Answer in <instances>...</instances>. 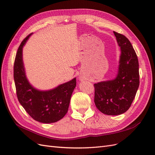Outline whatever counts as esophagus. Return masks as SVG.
<instances>
[{
  "mask_svg": "<svg viewBox=\"0 0 155 155\" xmlns=\"http://www.w3.org/2000/svg\"><path fill=\"white\" fill-rule=\"evenodd\" d=\"M79 79H80L81 81H83V80H84L85 78L84 76H80V77H79Z\"/></svg>",
  "mask_w": 155,
  "mask_h": 155,
  "instance_id": "1",
  "label": "esophagus"
}]
</instances>
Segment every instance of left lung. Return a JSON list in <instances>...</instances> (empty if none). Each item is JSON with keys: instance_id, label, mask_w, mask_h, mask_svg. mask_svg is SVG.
<instances>
[{"instance_id": "obj_1", "label": "left lung", "mask_w": 155, "mask_h": 155, "mask_svg": "<svg viewBox=\"0 0 155 155\" xmlns=\"http://www.w3.org/2000/svg\"><path fill=\"white\" fill-rule=\"evenodd\" d=\"M114 34L121 48L117 76L94 84L96 107L109 116L120 115L129 110L140 84L139 63L133 47L124 35Z\"/></svg>"}]
</instances>
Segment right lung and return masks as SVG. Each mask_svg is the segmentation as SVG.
Returning <instances> with one entry per match:
<instances>
[{
  "mask_svg": "<svg viewBox=\"0 0 155 155\" xmlns=\"http://www.w3.org/2000/svg\"><path fill=\"white\" fill-rule=\"evenodd\" d=\"M30 34L17 50L14 65V78L17 99L34 120L43 123H55L68 111L70 99L76 87V78L47 91L38 90L28 82L23 60V47Z\"/></svg>",
  "mask_w": 155,
  "mask_h": 155,
  "instance_id": "right-lung-1",
  "label": "right lung"
}]
</instances>
